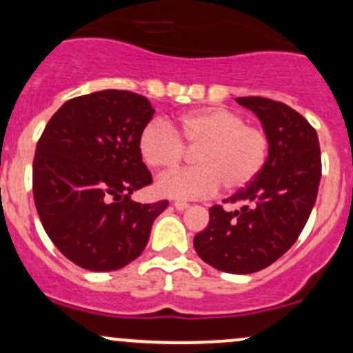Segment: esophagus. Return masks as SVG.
<instances>
[{
    "label": "esophagus",
    "instance_id": "34e87169",
    "mask_svg": "<svg viewBox=\"0 0 353 353\" xmlns=\"http://www.w3.org/2000/svg\"><path fill=\"white\" fill-rule=\"evenodd\" d=\"M173 207L176 208V210H185V208H188V203L187 202H181V200H176V202H173Z\"/></svg>",
    "mask_w": 353,
    "mask_h": 353
}]
</instances>
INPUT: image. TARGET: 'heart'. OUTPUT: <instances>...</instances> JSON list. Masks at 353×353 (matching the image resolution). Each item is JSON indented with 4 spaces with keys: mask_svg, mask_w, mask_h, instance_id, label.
Masks as SVG:
<instances>
[{
    "mask_svg": "<svg viewBox=\"0 0 353 353\" xmlns=\"http://www.w3.org/2000/svg\"><path fill=\"white\" fill-rule=\"evenodd\" d=\"M193 154L195 168L170 173L157 181V192L170 199L192 200L223 190L244 188L259 175L269 151L268 132L245 123L241 112L208 108L180 117L175 130L161 121H151L139 134V153L150 168L172 172Z\"/></svg>",
    "mask_w": 353,
    "mask_h": 353,
    "instance_id": "heart-1",
    "label": "heart"
}]
</instances>
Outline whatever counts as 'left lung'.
I'll return each instance as SVG.
<instances>
[{
  "label": "left lung",
  "mask_w": 353,
  "mask_h": 353,
  "mask_svg": "<svg viewBox=\"0 0 353 353\" xmlns=\"http://www.w3.org/2000/svg\"><path fill=\"white\" fill-rule=\"evenodd\" d=\"M268 132L266 163L251 183L229 199L241 210L208 208L210 221L193 237L200 259L232 274H251L278 261L308 221L321 178L316 131L299 112L266 97H237Z\"/></svg>",
  "instance_id": "8db88e82"
}]
</instances>
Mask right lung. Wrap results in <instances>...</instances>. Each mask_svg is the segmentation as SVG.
<instances>
[{"label":"right lung","mask_w":353,"mask_h":353,"mask_svg":"<svg viewBox=\"0 0 353 353\" xmlns=\"http://www.w3.org/2000/svg\"><path fill=\"white\" fill-rule=\"evenodd\" d=\"M145 96L105 89L67 101L52 116L33 158V199L60 252L89 271H116L145 251L168 207L132 202L151 173L139 134L153 117Z\"/></svg>","instance_id":"obj_1"}]
</instances>
